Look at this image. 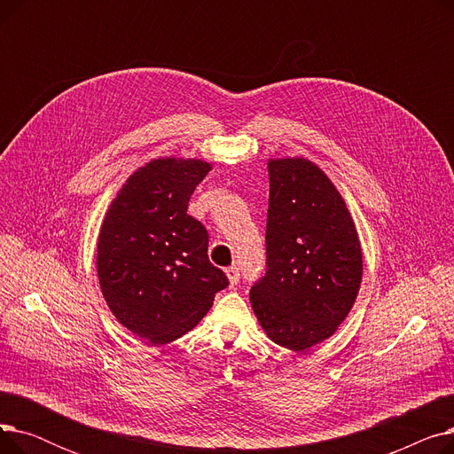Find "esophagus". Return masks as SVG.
Returning a JSON list of instances; mask_svg holds the SVG:
<instances>
[{
  "label": "esophagus",
  "instance_id": "esophagus-1",
  "mask_svg": "<svg viewBox=\"0 0 454 454\" xmlns=\"http://www.w3.org/2000/svg\"><path fill=\"white\" fill-rule=\"evenodd\" d=\"M226 276H228V279H230V285H231V287H233V285L239 283V279H241L239 269H237V267H228V269H226Z\"/></svg>",
  "mask_w": 454,
  "mask_h": 454
}]
</instances>
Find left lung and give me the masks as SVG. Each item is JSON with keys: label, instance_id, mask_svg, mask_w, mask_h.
Listing matches in <instances>:
<instances>
[{"label": "left lung", "instance_id": "8db88e82", "mask_svg": "<svg viewBox=\"0 0 454 454\" xmlns=\"http://www.w3.org/2000/svg\"><path fill=\"white\" fill-rule=\"evenodd\" d=\"M267 272L250 301L267 335L303 351L329 339L355 303L363 252L344 199L303 158L269 161Z\"/></svg>", "mask_w": 454, "mask_h": 454}]
</instances>
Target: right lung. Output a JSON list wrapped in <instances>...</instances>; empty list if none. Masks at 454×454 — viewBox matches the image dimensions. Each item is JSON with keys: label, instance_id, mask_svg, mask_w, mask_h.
<instances>
[{"label": "right lung", "instance_id": "obj_1", "mask_svg": "<svg viewBox=\"0 0 454 454\" xmlns=\"http://www.w3.org/2000/svg\"><path fill=\"white\" fill-rule=\"evenodd\" d=\"M209 171L202 160H153L127 180L103 221V296L119 324L151 344L185 335L230 283L207 257V230L187 215Z\"/></svg>", "mask_w": 454, "mask_h": 454}]
</instances>
